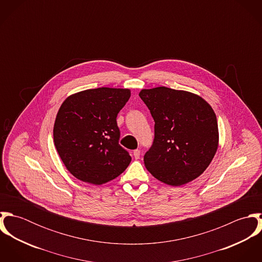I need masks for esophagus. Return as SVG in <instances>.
I'll list each match as a JSON object with an SVG mask.
<instances>
[{
	"mask_svg": "<svg viewBox=\"0 0 262 262\" xmlns=\"http://www.w3.org/2000/svg\"><path fill=\"white\" fill-rule=\"evenodd\" d=\"M140 154H141L140 149H136L133 151V155H134L135 159H139V158H140Z\"/></svg>",
	"mask_w": 262,
	"mask_h": 262,
	"instance_id": "esophagus-1",
	"label": "esophagus"
}]
</instances>
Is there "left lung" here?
<instances>
[{
  "label": "left lung",
  "mask_w": 262,
  "mask_h": 262,
  "mask_svg": "<svg viewBox=\"0 0 262 262\" xmlns=\"http://www.w3.org/2000/svg\"><path fill=\"white\" fill-rule=\"evenodd\" d=\"M139 97L155 122L144 164L158 181L179 187L210 165L219 146L217 117L202 97L165 86L144 89Z\"/></svg>",
  "instance_id": "left-lung-1"
}]
</instances>
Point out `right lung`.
Instances as JSON below:
<instances>
[{
  "mask_svg": "<svg viewBox=\"0 0 262 262\" xmlns=\"http://www.w3.org/2000/svg\"><path fill=\"white\" fill-rule=\"evenodd\" d=\"M131 96L129 89L98 88L75 93L61 104L53 127L56 150L77 180L103 185L131 162L119 145L117 115Z\"/></svg>",
  "mask_w": 262,
  "mask_h": 262,
  "instance_id": "add662e5",
  "label": "right lung"
}]
</instances>
